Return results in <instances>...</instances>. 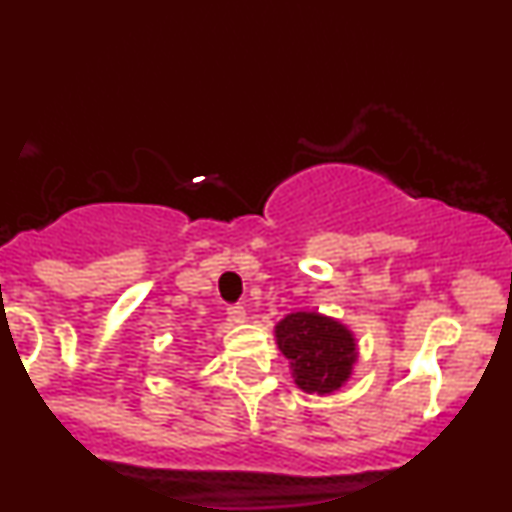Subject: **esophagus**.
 <instances>
[{
    "label": "esophagus",
    "instance_id": "obj_1",
    "mask_svg": "<svg viewBox=\"0 0 512 512\" xmlns=\"http://www.w3.org/2000/svg\"><path fill=\"white\" fill-rule=\"evenodd\" d=\"M228 317H231L233 322H245V317H248V313H245V305L243 303L228 305Z\"/></svg>",
    "mask_w": 512,
    "mask_h": 512
}]
</instances>
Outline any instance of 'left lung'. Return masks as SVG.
<instances>
[{
	"label": "left lung",
	"instance_id": "left-lung-1",
	"mask_svg": "<svg viewBox=\"0 0 512 512\" xmlns=\"http://www.w3.org/2000/svg\"><path fill=\"white\" fill-rule=\"evenodd\" d=\"M281 354L291 358L293 378L305 392L342 387L356 361V344L344 325L317 313H291L276 325Z\"/></svg>",
	"mask_w": 512,
	"mask_h": 512
}]
</instances>
